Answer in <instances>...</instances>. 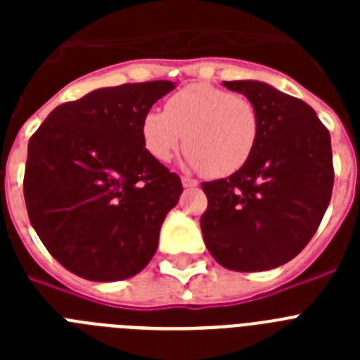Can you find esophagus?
Returning <instances> with one entry per match:
<instances>
[{
  "label": "esophagus",
  "mask_w": 360,
  "mask_h": 360,
  "mask_svg": "<svg viewBox=\"0 0 360 360\" xmlns=\"http://www.w3.org/2000/svg\"><path fill=\"white\" fill-rule=\"evenodd\" d=\"M182 184H184V187H196V186H198V182H196L195 178H189V176H182Z\"/></svg>",
  "instance_id": "esophagus-1"
}]
</instances>
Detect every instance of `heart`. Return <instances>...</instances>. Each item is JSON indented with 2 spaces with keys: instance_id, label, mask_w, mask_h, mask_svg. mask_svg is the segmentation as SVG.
Instances as JSON below:
<instances>
[{
  "instance_id": "obj_1",
  "label": "heart",
  "mask_w": 360,
  "mask_h": 360,
  "mask_svg": "<svg viewBox=\"0 0 360 360\" xmlns=\"http://www.w3.org/2000/svg\"><path fill=\"white\" fill-rule=\"evenodd\" d=\"M259 129V111L249 97L218 86L193 84L171 95L164 111H148L141 136L153 158L167 162L184 142L193 169L224 178L250 160Z\"/></svg>"
}]
</instances>
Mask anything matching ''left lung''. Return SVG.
Returning <instances> with one entry per match:
<instances>
[{"label":"left lung","mask_w":360,"mask_h":360,"mask_svg":"<svg viewBox=\"0 0 360 360\" xmlns=\"http://www.w3.org/2000/svg\"><path fill=\"white\" fill-rule=\"evenodd\" d=\"M256 104L262 120L252 157L238 173L203 182V241L236 272L276 269L316 234L333 189L328 129L301 98L259 81L224 82Z\"/></svg>","instance_id":"8db88e82"}]
</instances>
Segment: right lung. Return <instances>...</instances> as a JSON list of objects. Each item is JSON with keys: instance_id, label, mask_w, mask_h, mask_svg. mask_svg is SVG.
Returning a JSON list of instances; mask_svg holds the SVG:
<instances>
[{"instance_id": "obj_1", "label": "right lung", "mask_w": 360, "mask_h": 360, "mask_svg": "<svg viewBox=\"0 0 360 360\" xmlns=\"http://www.w3.org/2000/svg\"><path fill=\"white\" fill-rule=\"evenodd\" d=\"M171 81L101 88L57 106L28 141L23 193L50 254L90 281L139 274L182 182L144 148L141 124Z\"/></svg>"}]
</instances>
